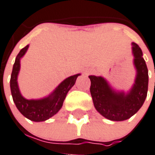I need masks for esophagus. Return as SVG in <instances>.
Segmentation results:
<instances>
[{"label":"esophagus","instance_id":"1","mask_svg":"<svg viewBox=\"0 0 155 155\" xmlns=\"http://www.w3.org/2000/svg\"><path fill=\"white\" fill-rule=\"evenodd\" d=\"M91 72H92V71H88V73H91Z\"/></svg>","mask_w":155,"mask_h":155}]
</instances>
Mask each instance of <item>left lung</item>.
Here are the masks:
<instances>
[{
  "mask_svg": "<svg viewBox=\"0 0 155 155\" xmlns=\"http://www.w3.org/2000/svg\"><path fill=\"white\" fill-rule=\"evenodd\" d=\"M134 64L137 75L132 88L127 92H116L101 76L89 75L90 92L96 109L103 117L114 121L127 120L144 103L148 91V69L139 46L132 42Z\"/></svg>",
  "mask_w": 155,
  "mask_h": 155,
  "instance_id": "obj_1",
  "label": "left lung"
}]
</instances>
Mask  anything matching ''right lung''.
<instances>
[{
  "label": "right lung",
  "mask_w": 155,
  "mask_h": 155,
  "mask_svg": "<svg viewBox=\"0 0 155 155\" xmlns=\"http://www.w3.org/2000/svg\"><path fill=\"white\" fill-rule=\"evenodd\" d=\"M29 45L21 50L16 57L10 78V88L13 102L21 114L29 120L39 122L55 115L63 106L68 91L74 86L80 74L67 78L48 97L39 100H27L21 96L18 84V75L20 71V59L27 51Z\"/></svg>",
  "instance_id": "add662e5"
}]
</instances>
